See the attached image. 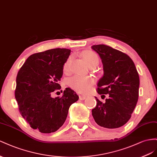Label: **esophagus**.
<instances>
[{
  "mask_svg": "<svg viewBox=\"0 0 157 157\" xmlns=\"http://www.w3.org/2000/svg\"><path fill=\"white\" fill-rule=\"evenodd\" d=\"M78 95H79V98H80V99H81V100H84L85 98H86V97H87L86 95H85V94H83V93H78Z\"/></svg>",
  "mask_w": 157,
  "mask_h": 157,
  "instance_id": "1",
  "label": "esophagus"
}]
</instances>
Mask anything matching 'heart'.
I'll return each instance as SVG.
<instances>
[{
	"mask_svg": "<svg viewBox=\"0 0 157 157\" xmlns=\"http://www.w3.org/2000/svg\"><path fill=\"white\" fill-rule=\"evenodd\" d=\"M82 56L87 63L91 66L95 62H98V57L96 54L91 51H85L82 52ZM71 59L69 57L66 61L63 67L65 74L70 72V64ZM93 83V79L89 77H83L81 75H75L69 79L68 84L71 88L79 92H86L89 90Z\"/></svg>",
	"mask_w": 157,
	"mask_h": 157,
	"instance_id": "heart-1",
	"label": "heart"
}]
</instances>
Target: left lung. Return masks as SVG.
I'll use <instances>...</instances> for the list:
<instances>
[{
	"label": "left lung",
	"mask_w": 157,
	"mask_h": 157,
	"mask_svg": "<svg viewBox=\"0 0 157 157\" xmlns=\"http://www.w3.org/2000/svg\"><path fill=\"white\" fill-rule=\"evenodd\" d=\"M101 57L104 74L98 80L97 93L108 95L105 102L97 101L92 115L101 127L114 129L130 119L139 97L140 77L132 59L126 54L105 44L91 47Z\"/></svg>",
	"instance_id": "obj_1"
}]
</instances>
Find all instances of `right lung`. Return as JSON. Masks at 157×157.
I'll return each instance as SVG.
<instances>
[{
	"label": "right lung",
	"instance_id": "obj_1",
	"mask_svg": "<svg viewBox=\"0 0 157 157\" xmlns=\"http://www.w3.org/2000/svg\"><path fill=\"white\" fill-rule=\"evenodd\" d=\"M71 50L56 48L29 56L16 77L15 98L19 110L31 128L44 133L57 131L65 122L70 106L79 98L66 88L61 97H51L60 89L59 81Z\"/></svg>",
	"mask_w": 157,
	"mask_h": 157
}]
</instances>
